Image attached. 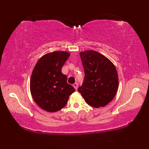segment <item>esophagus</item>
Returning a JSON list of instances; mask_svg holds the SVG:
<instances>
[{"label": "esophagus", "instance_id": "34e87169", "mask_svg": "<svg viewBox=\"0 0 149 149\" xmlns=\"http://www.w3.org/2000/svg\"><path fill=\"white\" fill-rule=\"evenodd\" d=\"M73 86L74 87V88H75V90H77V86H78V84L77 83H75L74 84H73Z\"/></svg>", "mask_w": 149, "mask_h": 149}]
</instances>
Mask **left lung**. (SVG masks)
Here are the masks:
<instances>
[{
    "mask_svg": "<svg viewBox=\"0 0 149 149\" xmlns=\"http://www.w3.org/2000/svg\"><path fill=\"white\" fill-rule=\"evenodd\" d=\"M84 70L83 85L78 91L88 105L94 107L106 106L118 90V77L113 63L94 50L80 52Z\"/></svg>",
    "mask_w": 149,
    "mask_h": 149,
    "instance_id": "8db88e82",
    "label": "left lung"
}]
</instances>
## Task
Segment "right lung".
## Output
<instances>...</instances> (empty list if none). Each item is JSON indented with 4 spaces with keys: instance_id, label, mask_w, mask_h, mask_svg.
Wrapping results in <instances>:
<instances>
[{
    "instance_id": "right-lung-1",
    "label": "right lung",
    "mask_w": 149,
    "mask_h": 149,
    "mask_svg": "<svg viewBox=\"0 0 149 149\" xmlns=\"http://www.w3.org/2000/svg\"><path fill=\"white\" fill-rule=\"evenodd\" d=\"M70 56L64 51H55L43 56L33 70L30 90L33 100L41 108L48 112L61 109L69 96L75 91L67 83V77L61 68Z\"/></svg>"
}]
</instances>
